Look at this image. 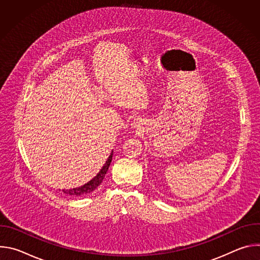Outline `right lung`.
<instances>
[{"label":"right lung","mask_w":260,"mask_h":260,"mask_svg":"<svg viewBox=\"0 0 260 260\" xmlns=\"http://www.w3.org/2000/svg\"><path fill=\"white\" fill-rule=\"evenodd\" d=\"M112 155H113V151L111 152L110 156L108 157L106 164L101 169L99 174L94 178H92L89 182L84 184L83 186L76 187V188H73V189H69V190H62V192L68 194V196H72V197H80V196H84V194L92 192L99 186V185L102 183V181L104 180L105 175L107 174V172L109 170V167L111 165V161H112Z\"/></svg>","instance_id":"right-lung-1"}]
</instances>
